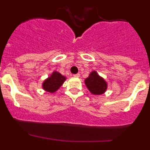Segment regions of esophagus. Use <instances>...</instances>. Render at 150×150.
<instances>
[{
  "label": "esophagus",
  "mask_w": 150,
  "mask_h": 150,
  "mask_svg": "<svg viewBox=\"0 0 150 150\" xmlns=\"http://www.w3.org/2000/svg\"><path fill=\"white\" fill-rule=\"evenodd\" d=\"M80 75H80L79 73H78V74H75V75H73V76L74 77H77V78H79Z\"/></svg>",
  "instance_id": "34e87169"
}]
</instances>
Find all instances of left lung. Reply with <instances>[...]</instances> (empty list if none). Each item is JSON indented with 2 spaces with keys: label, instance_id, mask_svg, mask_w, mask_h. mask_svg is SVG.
Segmentation results:
<instances>
[{
  "label": "left lung",
  "instance_id": "8db88e82",
  "mask_svg": "<svg viewBox=\"0 0 150 150\" xmlns=\"http://www.w3.org/2000/svg\"><path fill=\"white\" fill-rule=\"evenodd\" d=\"M85 83L91 93L94 95L102 94L107 88L106 81L98 75L96 71L91 72L89 76L85 80Z\"/></svg>",
  "mask_w": 150,
  "mask_h": 150
}]
</instances>
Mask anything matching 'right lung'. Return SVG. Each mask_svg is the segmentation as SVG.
Instances as JSON below:
<instances>
[{
	"label": "right lung",
	"mask_w": 150,
	"mask_h": 150,
	"mask_svg": "<svg viewBox=\"0 0 150 150\" xmlns=\"http://www.w3.org/2000/svg\"><path fill=\"white\" fill-rule=\"evenodd\" d=\"M65 80V77L62 75L59 72H54L51 76L43 82V88L47 92L54 93L61 87Z\"/></svg>",
	"instance_id": "obj_1"
}]
</instances>
